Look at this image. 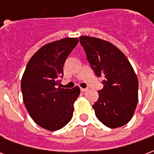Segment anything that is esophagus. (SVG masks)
I'll return each mask as SVG.
<instances>
[{
    "label": "esophagus",
    "instance_id": "obj_1",
    "mask_svg": "<svg viewBox=\"0 0 154 154\" xmlns=\"http://www.w3.org/2000/svg\"><path fill=\"white\" fill-rule=\"evenodd\" d=\"M81 91H82V92H85V91H88V89H87V88H81Z\"/></svg>",
    "mask_w": 154,
    "mask_h": 154
}]
</instances>
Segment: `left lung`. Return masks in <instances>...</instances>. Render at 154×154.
<instances>
[{"label": "left lung", "instance_id": "left-lung-1", "mask_svg": "<svg viewBox=\"0 0 154 154\" xmlns=\"http://www.w3.org/2000/svg\"><path fill=\"white\" fill-rule=\"evenodd\" d=\"M79 42L103 88L92 107L97 119L109 128L126 125L138 103L139 82L131 64L119 48L100 38L81 36Z\"/></svg>", "mask_w": 154, "mask_h": 154}]
</instances>
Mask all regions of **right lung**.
Returning a JSON list of instances; mask_svg holds the SVG:
<instances>
[{
  "mask_svg": "<svg viewBox=\"0 0 154 154\" xmlns=\"http://www.w3.org/2000/svg\"><path fill=\"white\" fill-rule=\"evenodd\" d=\"M78 44L76 38H65L48 44L29 61L21 80L23 100L38 125L50 131L62 129L72 118L73 103L80 88H60L67 56Z\"/></svg>",
  "mask_w": 154,
  "mask_h": 154,
  "instance_id": "right-lung-1",
  "label": "right lung"
}]
</instances>
